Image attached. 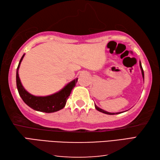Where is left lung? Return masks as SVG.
<instances>
[{"mask_svg": "<svg viewBox=\"0 0 160 160\" xmlns=\"http://www.w3.org/2000/svg\"><path fill=\"white\" fill-rule=\"evenodd\" d=\"M139 66H140V68H141L142 70V77H143V79H144V70H143V68H142V63L141 62H139ZM94 106H95V108L98 110V111L101 112H103V113H105V114H107V115H116V114H119L121 112H116V113H112V112H106L105 111V110H103L102 109L99 108V107H97L95 104H94Z\"/></svg>", "mask_w": 160, "mask_h": 160, "instance_id": "1", "label": "left lung"}]
</instances>
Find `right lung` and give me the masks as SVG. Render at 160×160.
Returning <instances> with one entry per match:
<instances>
[{
	"label": "right lung",
	"mask_w": 160,
	"mask_h": 160,
	"mask_svg": "<svg viewBox=\"0 0 160 160\" xmlns=\"http://www.w3.org/2000/svg\"><path fill=\"white\" fill-rule=\"evenodd\" d=\"M25 54L22 55L21 57L17 70H16V86H17L19 95L21 96L22 101L31 108L40 112L50 113L63 109L66 106L68 97L71 94L72 90L74 88L77 82V78L67 84L59 92L52 94V95L46 97H37L32 95L25 90L21 84L20 78L18 77V68L20 67V64Z\"/></svg>",
	"instance_id": "add662e5"
}]
</instances>
